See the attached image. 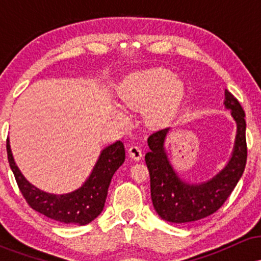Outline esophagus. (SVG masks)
Returning <instances> with one entry per match:
<instances>
[{
    "instance_id": "esophagus-1",
    "label": "esophagus",
    "mask_w": 261,
    "mask_h": 261,
    "mask_svg": "<svg viewBox=\"0 0 261 261\" xmlns=\"http://www.w3.org/2000/svg\"><path fill=\"white\" fill-rule=\"evenodd\" d=\"M128 155H130V157L135 161H140L141 157H142V151H141L139 146L134 145L128 148Z\"/></svg>"
}]
</instances>
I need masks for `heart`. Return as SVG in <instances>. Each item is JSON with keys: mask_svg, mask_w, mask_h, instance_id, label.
Wrapping results in <instances>:
<instances>
[{"mask_svg": "<svg viewBox=\"0 0 261 261\" xmlns=\"http://www.w3.org/2000/svg\"><path fill=\"white\" fill-rule=\"evenodd\" d=\"M185 94L184 82L173 71L163 67H151L128 74L122 82L119 98L126 109H143L147 124H161L180 106ZM112 115L124 121L125 114L114 107Z\"/></svg>", "mask_w": 261, "mask_h": 261, "instance_id": "b5f03b06", "label": "heart"}]
</instances>
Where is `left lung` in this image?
Returning <instances> with one entry per match:
<instances>
[{
	"instance_id": "obj_1",
	"label": "left lung",
	"mask_w": 261,
	"mask_h": 261,
	"mask_svg": "<svg viewBox=\"0 0 261 261\" xmlns=\"http://www.w3.org/2000/svg\"><path fill=\"white\" fill-rule=\"evenodd\" d=\"M226 109L237 124L233 152L222 170L202 182L182 180L170 163L164 147L170 127L157 131L148 137L149 152L145 155L151 178L153 207L162 220L172 223L195 222L216 212L228 199L237 182L243 175L247 163L245 114L239 101L224 91Z\"/></svg>"
}]
</instances>
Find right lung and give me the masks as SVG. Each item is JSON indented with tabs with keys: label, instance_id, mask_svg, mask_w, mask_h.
I'll list each match as a JSON object with an SVG mask.
<instances>
[{
	"label": "right lung",
	"instance_id": "right-lung-1",
	"mask_svg": "<svg viewBox=\"0 0 261 261\" xmlns=\"http://www.w3.org/2000/svg\"><path fill=\"white\" fill-rule=\"evenodd\" d=\"M7 155L20 193L33 210L59 222L85 226L103 211L114 173L125 161V148L121 141L104 148L82 187L60 195L40 190L27 180L14 162L10 139H7Z\"/></svg>",
	"mask_w": 261,
	"mask_h": 261
}]
</instances>
